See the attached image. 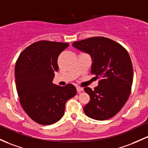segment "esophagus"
Segmentation results:
<instances>
[{"instance_id": "1", "label": "esophagus", "mask_w": 148, "mask_h": 148, "mask_svg": "<svg viewBox=\"0 0 148 148\" xmlns=\"http://www.w3.org/2000/svg\"><path fill=\"white\" fill-rule=\"evenodd\" d=\"M83 90H84V89H83V88H82V87H77V92H78V93L82 92Z\"/></svg>"}]
</instances>
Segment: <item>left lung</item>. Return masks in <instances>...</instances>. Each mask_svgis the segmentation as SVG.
<instances>
[{"label":"left lung","mask_w":148,"mask_h":148,"mask_svg":"<svg viewBox=\"0 0 148 148\" xmlns=\"http://www.w3.org/2000/svg\"><path fill=\"white\" fill-rule=\"evenodd\" d=\"M72 45L90 55L91 72L101 79L94 90L84 89L90 96V101L84 107V113L96 120L111 118L124 106L132 89L134 71L127 51L105 37L88 38Z\"/></svg>","instance_id":"left-lung-1"}]
</instances>
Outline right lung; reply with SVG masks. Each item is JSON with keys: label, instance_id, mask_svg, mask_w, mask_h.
<instances>
[{"label": "right lung", "instance_id": "right-lung-1", "mask_svg": "<svg viewBox=\"0 0 148 148\" xmlns=\"http://www.w3.org/2000/svg\"><path fill=\"white\" fill-rule=\"evenodd\" d=\"M69 43L38 41L21 52L16 62V92L25 112L42 125L58 122L64 116L65 104L77 94L71 84L61 87L52 82L59 70V54Z\"/></svg>", "mask_w": 148, "mask_h": 148}]
</instances>
